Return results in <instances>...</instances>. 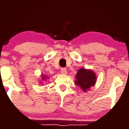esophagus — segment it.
<instances>
[{
  "label": "esophagus",
  "instance_id": "34e87169",
  "mask_svg": "<svg viewBox=\"0 0 129 129\" xmlns=\"http://www.w3.org/2000/svg\"><path fill=\"white\" fill-rule=\"evenodd\" d=\"M61 73L63 75H66L67 74V70L64 68H62L61 69Z\"/></svg>",
  "mask_w": 129,
  "mask_h": 129
}]
</instances>
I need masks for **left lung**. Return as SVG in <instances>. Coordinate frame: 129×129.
I'll list each match as a JSON object with an SVG mask.
<instances>
[{
  "label": "left lung",
  "mask_w": 129,
  "mask_h": 129,
  "mask_svg": "<svg viewBox=\"0 0 129 129\" xmlns=\"http://www.w3.org/2000/svg\"><path fill=\"white\" fill-rule=\"evenodd\" d=\"M97 76L94 71L81 68L77 70L76 75L75 84L83 92H87L92 86L95 85Z\"/></svg>",
  "instance_id": "left-lung-1"
}]
</instances>
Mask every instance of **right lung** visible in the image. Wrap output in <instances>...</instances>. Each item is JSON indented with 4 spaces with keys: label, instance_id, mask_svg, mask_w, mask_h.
<instances>
[{
    "label": "right lung",
    "instance_id": "right-lung-1",
    "mask_svg": "<svg viewBox=\"0 0 129 129\" xmlns=\"http://www.w3.org/2000/svg\"><path fill=\"white\" fill-rule=\"evenodd\" d=\"M41 81H40V83H41V84H43V81H46V79H47L48 78V76H46V75H44V74H42L41 75Z\"/></svg>",
    "mask_w": 129,
    "mask_h": 129
}]
</instances>
